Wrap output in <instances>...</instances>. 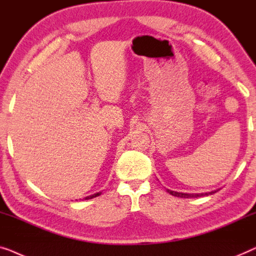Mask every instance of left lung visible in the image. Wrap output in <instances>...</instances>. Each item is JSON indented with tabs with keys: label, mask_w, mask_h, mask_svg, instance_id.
Segmentation results:
<instances>
[{
	"label": "left lung",
	"mask_w": 256,
	"mask_h": 256,
	"mask_svg": "<svg viewBox=\"0 0 256 256\" xmlns=\"http://www.w3.org/2000/svg\"><path fill=\"white\" fill-rule=\"evenodd\" d=\"M219 189L217 190H212L210 192H200V194H186V192H172V190L167 189V192L170 194V195L175 196V197H181V198H197V197H202V196H208L212 195V194L217 192Z\"/></svg>",
	"instance_id": "8db88e82"
}]
</instances>
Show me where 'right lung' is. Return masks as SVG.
Listing matches in <instances>:
<instances>
[{
    "label": "right lung",
    "instance_id": "right-lung-1",
    "mask_svg": "<svg viewBox=\"0 0 256 256\" xmlns=\"http://www.w3.org/2000/svg\"><path fill=\"white\" fill-rule=\"evenodd\" d=\"M100 194H102V192H96V194H92V195H90V196H87V197H86V198L84 200H92V198H94V197H97V196H100Z\"/></svg>",
    "mask_w": 256,
    "mask_h": 256
}]
</instances>
